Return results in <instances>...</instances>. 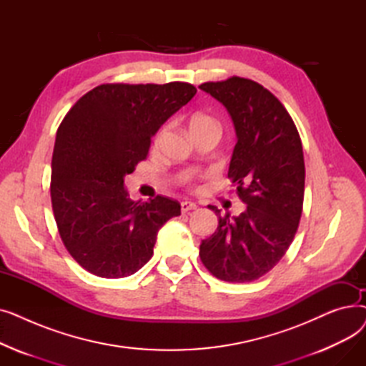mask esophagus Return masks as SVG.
I'll list each match as a JSON object with an SVG mask.
<instances>
[{"instance_id": "34e87169", "label": "esophagus", "mask_w": 366, "mask_h": 366, "mask_svg": "<svg viewBox=\"0 0 366 366\" xmlns=\"http://www.w3.org/2000/svg\"><path fill=\"white\" fill-rule=\"evenodd\" d=\"M194 209H197V204L193 202H182L181 203V210L184 214L188 212V210H194Z\"/></svg>"}]
</instances>
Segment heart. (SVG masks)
Wrapping results in <instances>:
<instances>
[{"label": "heart", "instance_id": "obj_1", "mask_svg": "<svg viewBox=\"0 0 366 366\" xmlns=\"http://www.w3.org/2000/svg\"><path fill=\"white\" fill-rule=\"evenodd\" d=\"M206 127H218L217 122L210 117V115L207 114H203V112H196L191 115V119L188 122V129L189 132H196V130H202V129H206ZM163 132L164 129H162L157 134H156V139H154V142L159 144L162 137H163Z\"/></svg>", "mask_w": 366, "mask_h": 366}]
</instances>
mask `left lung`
Listing matches in <instances>:
<instances>
[{
	"label": "left lung",
	"instance_id": "obj_1",
	"mask_svg": "<svg viewBox=\"0 0 366 366\" xmlns=\"http://www.w3.org/2000/svg\"><path fill=\"white\" fill-rule=\"evenodd\" d=\"M199 87L232 115L237 144L228 178L246 204L239 217L207 206L218 228L202 240L200 259L219 280L252 282L282 259L297 233L305 181L301 138L290 112L257 81L232 76Z\"/></svg>",
	"mask_w": 366,
	"mask_h": 366
}]
</instances>
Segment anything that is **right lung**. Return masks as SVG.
Returning <instances> with one entry per match:
<instances>
[{"label":"right lung","instance_id":"right-lung-1","mask_svg":"<svg viewBox=\"0 0 366 366\" xmlns=\"http://www.w3.org/2000/svg\"><path fill=\"white\" fill-rule=\"evenodd\" d=\"M196 92L181 81L101 84L65 115L51 159V207L66 251L89 273L105 279L137 273L152 257L159 229L181 215V204L169 197L130 200L124 177Z\"/></svg>","mask_w":366,"mask_h":366}]
</instances>
